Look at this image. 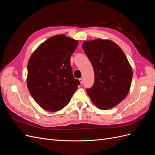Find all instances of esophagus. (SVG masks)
Here are the masks:
<instances>
[{"label": "esophagus", "mask_w": 155, "mask_h": 155, "mask_svg": "<svg viewBox=\"0 0 155 155\" xmlns=\"http://www.w3.org/2000/svg\"><path fill=\"white\" fill-rule=\"evenodd\" d=\"M79 81H80L81 84H83V78H80V79H79Z\"/></svg>", "instance_id": "34e87169"}]
</instances>
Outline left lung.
Returning <instances> with one entry per match:
<instances>
[{
    "mask_svg": "<svg viewBox=\"0 0 155 155\" xmlns=\"http://www.w3.org/2000/svg\"><path fill=\"white\" fill-rule=\"evenodd\" d=\"M83 49L94 71V83L87 92L99 109H111L128 94L133 71L124 51L114 42L85 41Z\"/></svg>",
    "mask_w": 155,
    "mask_h": 155,
    "instance_id": "8db88e82",
    "label": "left lung"
}]
</instances>
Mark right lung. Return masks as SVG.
Wrapping results in <instances>:
<instances>
[{
    "instance_id": "right-lung-1",
    "label": "right lung",
    "mask_w": 155,
    "mask_h": 155,
    "mask_svg": "<svg viewBox=\"0 0 155 155\" xmlns=\"http://www.w3.org/2000/svg\"><path fill=\"white\" fill-rule=\"evenodd\" d=\"M78 45V41L57 35L42 43L30 58L28 88L37 104L46 110L63 109L80 85L74 78L70 65V57Z\"/></svg>"
}]
</instances>
